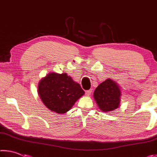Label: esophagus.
Masks as SVG:
<instances>
[{
    "label": "esophagus",
    "mask_w": 157,
    "mask_h": 157,
    "mask_svg": "<svg viewBox=\"0 0 157 157\" xmlns=\"http://www.w3.org/2000/svg\"><path fill=\"white\" fill-rule=\"evenodd\" d=\"M91 92H92V90L90 89V90H88V91H86L85 94H86V95H87V96H89V95L91 94Z\"/></svg>",
    "instance_id": "1"
}]
</instances>
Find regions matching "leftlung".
<instances>
[{
	"mask_svg": "<svg viewBox=\"0 0 157 157\" xmlns=\"http://www.w3.org/2000/svg\"><path fill=\"white\" fill-rule=\"evenodd\" d=\"M121 91L119 85L111 79L99 84L94 93V98L102 112H109L120 107Z\"/></svg>",
	"mask_w": 157,
	"mask_h": 157,
	"instance_id": "left-lung-1",
	"label": "left lung"
}]
</instances>
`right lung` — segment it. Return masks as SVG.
Listing matches in <instances>:
<instances>
[{"instance_id": "right-lung-1", "label": "right lung", "mask_w": 157, "mask_h": 157, "mask_svg": "<svg viewBox=\"0 0 157 157\" xmlns=\"http://www.w3.org/2000/svg\"><path fill=\"white\" fill-rule=\"evenodd\" d=\"M38 94L48 109L62 114L70 110L84 91L66 73L52 72L39 81Z\"/></svg>"}]
</instances>
